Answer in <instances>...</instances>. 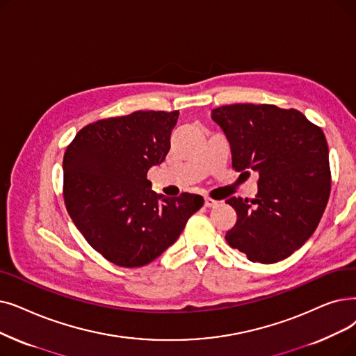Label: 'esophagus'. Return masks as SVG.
Returning a JSON list of instances; mask_svg holds the SVG:
<instances>
[{"label":"esophagus","mask_w":356,"mask_h":356,"mask_svg":"<svg viewBox=\"0 0 356 356\" xmlns=\"http://www.w3.org/2000/svg\"><path fill=\"white\" fill-rule=\"evenodd\" d=\"M216 205H218V200L211 199V197H205V207L207 208H212V207H216Z\"/></svg>","instance_id":"obj_1"}]
</instances>
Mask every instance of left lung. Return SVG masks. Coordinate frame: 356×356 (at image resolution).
<instances>
[{
  "mask_svg": "<svg viewBox=\"0 0 356 356\" xmlns=\"http://www.w3.org/2000/svg\"><path fill=\"white\" fill-rule=\"evenodd\" d=\"M237 172L259 175L252 200L231 196L237 212L228 244L247 259L276 264L312 237L330 195L329 147L323 131L296 109L228 104L211 113Z\"/></svg>",
  "mask_w": 356,
  "mask_h": 356,
  "instance_id": "obj_1",
  "label": "left lung"
}]
</instances>
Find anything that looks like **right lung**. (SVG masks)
<instances>
[{
    "label": "right lung",
    "mask_w": 356,
    "mask_h": 356,
    "mask_svg": "<svg viewBox=\"0 0 356 356\" xmlns=\"http://www.w3.org/2000/svg\"><path fill=\"white\" fill-rule=\"evenodd\" d=\"M179 111L102 119L75 135L64 156V199L92 249L122 268L151 264L175 244L204 197L157 195L148 170L164 161Z\"/></svg>",
    "instance_id": "obj_1"
}]
</instances>
